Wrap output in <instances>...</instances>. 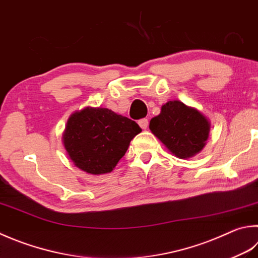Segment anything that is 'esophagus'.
Returning a JSON list of instances; mask_svg holds the SVG:
<instances>
[{
	"label": "esophagus",
	"mask_w": 258,
	"mask_h": 258,
	"mask_svg": "<svg viewBox=\"0 0 258 258\" xmlns=\"http://www.w3.org/2000/svg\"><path fill=\"white\" fill-rule=\"evenodd\" d=\"M148 120L147 119H140L139 121H138V124L140 125V128L142 129H147V127H148Z\"/></svg>",
	"instance_id": "esophagus-1"
}]
</instances>
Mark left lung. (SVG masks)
Returning a JSON list of instances; mask_svg holds the SVG:
<instances>
[{
	"label": "left lung",
	"instance_id": "8db88e82",
	"mask_svg": "<svg viewBox=\"0 0 258 258\" xmlns=\"http://www.w3.org/2000/svg\"><path fill=\"white\" fill-rule=\"evenodd\" d=\"M211 123L201 111L178 100L162 105L150 120L149 129L169 153L181 159L196 156L205 148Z\"/></svg>",
	"mask_w": 258,
	"mask_h": 258
}]
</instances>
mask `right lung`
Masks as SVG:
<instances>
[{
  "label": "right lung",
  "instance_id": "right-lung-1",
  "mask_svg": "<svg viewBox=\"0 0 258 258\" xmlns=\"http://www.w3.org/2000/svg\"><path fill=\"white\" fill-rule=\"evenodd\" d=\"M139 125L106 108H86L73 112L62 133V145L77 168L101 175L113 171L123 157Z\"/></svg>",
  "mask_w": 258,
  "mask_h": 258
}]
</instances>
